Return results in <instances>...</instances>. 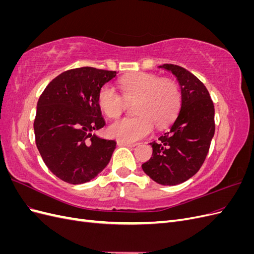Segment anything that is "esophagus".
<instances>
[{
	"label": "esophagus",
	"mask_w": 254,
	"mask_h": 254,
	"mask_svg": "<svg viewBox=\"0 0 254 254\" xmlns=\"http://www.w3.org/2000/svg\"><path fill=\"white\" fill-rule=\"evenodd\" d=\"M118 145L120 146H126V147H134L136 144L133 143H128V142H122V141H118Z\"/></svg>",
	"instance_id": "esophagus-1"
}]
</instances>
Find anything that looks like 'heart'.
Segmentation results:
<instances>
[{
	"instance_id": "1",
	"label": "heart",
	"mask_w": 254,
	"mask_h": 254,
	"mask_svg": "<svg viewBox=\"0 0 254 254\" xmlns=\"http://www.w3.org/2000/svg\"><path fill=\"white\" fill-rule=\"evenodd\" d=\"M122 95L110 84L102 87L97 102L103 113L117 119L124 112L127 103L133 104L137 114L122 119L108 127L111 137L122 142H135L147 136L153 129L167 126L176 118L181 104V91L176 81L159 78L148 73H134L119 81Z\"/></svg>"
}]
</instances>
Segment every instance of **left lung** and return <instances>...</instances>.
Listing matches in <instances>:
<instances>
[{
  "instance_id": "8db88e82",
  "label": "left lung",
  "mask_w": 254,
  "mask_h": 254,
  "mask_svg": "<svg viewBox=\"0 0 254 254\" xmlns=\"http://www.w3.org/2000/svg\"><path fill=\"white\" fill-rule=\"evenodd\" d=\"M181 89V108L171 129L150 143L152 157L144 173L162 186H177L193 177L203 164L215 132L214 105L204 84L184 67L163 64Z\"/></svg>"
}]
</instances>
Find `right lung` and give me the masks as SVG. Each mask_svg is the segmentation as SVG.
<instances>
[{"instance_id": "right-lung-1", "label": "right lung", "mask_w": 254, "mask_h": 254, "mask_svg": "<svg viewBox=\"0 0 254 254\" xmlns=\"http://www.w3.org/2000/svg\"><path fill=\"white\" fill-rule=\"evenodd\" d=\"M115 76V71L91 66L73 68L54 78L38 101L37 148L49 170L64 182H89L109 163L117 142L92 132L106 125L97 96Z\"/></svg>"}]
</instances>
